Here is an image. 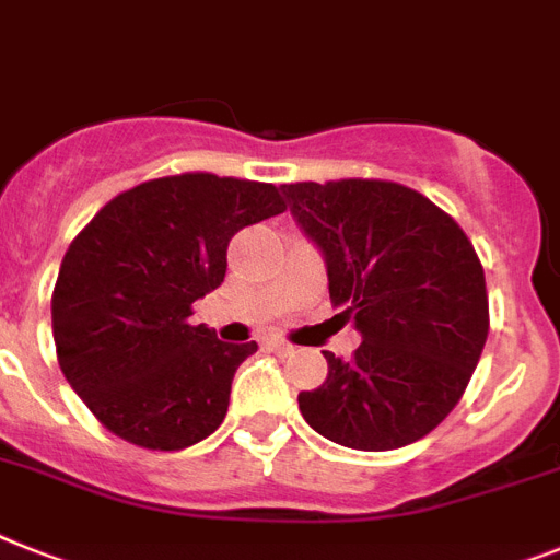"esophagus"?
Instances as JSON below:
<instances>
[{
  "mask_svg": "<svg viewBox=\"0 0 560 560\" xmlns=\"http://www.w3.org/2000/svg\"><path fill=\"white\" fill-rule=\"evenodd\" d=\"M269 349H271V352H277V354H291V352H294V346H291L289 340H283V337H271Z\"/></svg>",
  "mask_w": 560,
  "mask_h": 560,
  "instance_id": "1",
  "label": "esophagus"
}]
</instances>
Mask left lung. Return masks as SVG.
<instances>
[{"label": "left lung", "instance_id": "left-lung-1", "mask_svg": "<svg viewBox=\"0 0 560 560\" xmlns=\"http://www.w3.org/2000/svg\"><path fill=\"white\" fill-rule=\"evenodd\" d=\"M291 214L320 246L331 306H346L363 343L326 354L329 377L300 392L323 438L363 452L420 441L464 397L489 335L483 266L464 229L392 179L283 186Z\"/></svg>", "mask_w": 560, "mask_h": 560}]
</instances>
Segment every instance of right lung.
Masks as SVG:
<instances>
[{"instance_id": "add662e5", "label": "right lung", "mask_w": 560, "mask_h": 560, "mask_svg": "<svg viewBox=\"0 0 560 560\" xmlns=\"http://www.w3.org/2000/svg\"><path fill=\"white\" fill-rule=\"evenodd\" d=\"M271 183L188 171L117 194L73 237L50 320L65 381L108 432L174 452L223 423L234 372L257 343L194 326L225 277L231 237L283 214Z\"/></svg>"}]
</instances>
